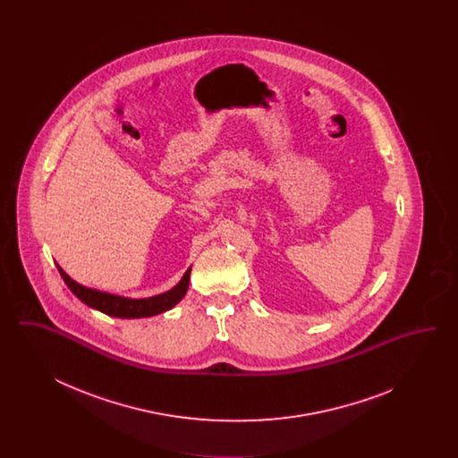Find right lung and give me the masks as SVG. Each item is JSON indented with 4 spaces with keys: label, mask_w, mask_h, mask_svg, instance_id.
Returning a JSON list of instances; mask_svg holds the SVG:
<instances>
[{
    "label": "right lung",
    "mask_w": 458,
    "mask_h": 458,
    "mask_svg": "<svg viewBox=\"0 0 458 458\" xmlns=\"http://www.w3.org/2000/svg\"><path fill=\"white\" fill-rule=\"evenodd\" d=\"M58 271H60L62 278L65 280L66 286L84 304L94 307L108 316H114V318H149V316L161 314V312L172 309L174 305L178 304L183 299V295L189 288V280H191V267H189L185 271L183 278L170 292H165L161 295L149 297V299H125V297L111 295V293H105L99 290H92V288L73 282L60 266H58Z\"/></svg>",
    "instance_id": "right-lung-1"
}]
</instances>
